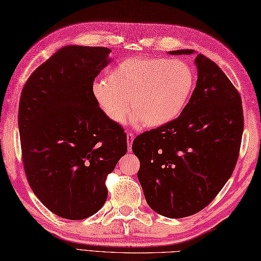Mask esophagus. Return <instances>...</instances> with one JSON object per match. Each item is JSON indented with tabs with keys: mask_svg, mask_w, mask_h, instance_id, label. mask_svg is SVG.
<instances>
[{
	"mask_svg": "<svg viewBox=\"0 0 261 261\" xmlns=\"http://www.w3.org/2000/svg\"><path fill=\"white\" fill-rule=\"evenodd\" d=\"M135 139V136L132 134H127L126 135V141H127V149H129V151H131V145L132 142H134Z\"/></svg>",
	"mask_w": 261,
	"mask_h": 261,
	"instance_id": "34e87169",
	"label": "esophagus"
}]
</instances>
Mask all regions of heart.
I'll return each mask as SVG.
<instances>
[{
  "instance_id": "1",
  "label": "heart",
  "mask_w": 261,
  "mask_h": 261,
  "mask_svg": "<svg viewBox=\"0 0 261 261\" xmlns=\"http://www.w3.org/2000/svg\"><path fill=\"white\" fill-rule=\"evenodd\" d=\"M195 86L193 70L178 59L130 57L93 83V96L114 123H123L134 111L135 120L148 127L169 123L190 101Z\"/></svg>"
}]
</instances>
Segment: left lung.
<instances>
[{
  "label": "left lung",
  "instance_id": "1",
  "mask_svg": "<svg viewBox=\"0 0 261 261\" xmlns=\"http://www.w3.org/2000/svg\"><path fill=\"white\" fill-rule=\"evenodd\" d=\"M192 55V49L169 51ZM197 82L178 118L146 131L132 143L138 179L154 212L180 219L213 201L239 156L243 111L239 92L222 69L198 54Z\"/></svg>",
  "mask_w": 261,
  "mask_h": 261
}]
</instances>
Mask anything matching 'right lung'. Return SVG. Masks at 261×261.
<instances>
[{"instance_id": "obj_1", "label": "right lung", "mask_w": 261, "mask_h": 261, "mask_svg": "<svg viewBox=\"0 0 261 261\" xmlns=\"http://www.w3.org/2000/svg\"><path fill=\"white\" fill-rule=\"evenodd\" d=\"M111 49L65 46L28 79L19 132L28 181L60 218L82 220L107 201V176L126 152V135L93 96Z\"/></svg>"}]
</instances>
